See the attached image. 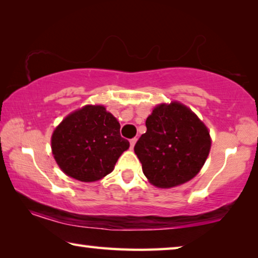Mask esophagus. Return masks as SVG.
Listing matches in <instances>:
<instances>
[{"instance_id":"1","label":"esophagus","mask_w":258,"mask_h":258,"mask_svg":"<svg viewBox=\"0 0 258 258\" xmlns=\"http://www.w3.org/2000/svg\"><path fill=\"white\" fill-rule=\"evenodd\" d=\"M137 141H138V139H137V138H134V139H132V140H130V145H131V149H133V148H134V146H135V143H137Z\"/></svg>"}]
</instances>
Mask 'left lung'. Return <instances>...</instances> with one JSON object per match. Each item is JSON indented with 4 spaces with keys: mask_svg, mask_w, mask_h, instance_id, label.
Instances as JSON below:
<instances>
[{
    "mask_svg": "<svg viewBox=\"0 0 258 258\" xmlns=\"http://www.w3.org/2000/svg\"><path fill=\"white\" fill-rule=\"evenodd\" d=\"M146 126L134 152L152 185L169 189L197 175L211 151L212 138L189 107L178 101L157 104Z\"/></svg>",
    "mask_w": 258,
    "mask_h": 258,
    "instance_id": "obj_1",
    "label": "left lung"
}]
</instances>
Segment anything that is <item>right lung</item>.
<instances>
[{"label": "right lung", "mask_w": 258, "mask_h": 258, "mask_svg": "<svg viewBox=\"0 0 258 258\" xmlns=\"http://www.w3.org/2000/svg\"><path fill=\"white\" fill-rule=\"evenodd\" d=\"M119 130V121L106 107L86 104L54 128L52 155L67 176L82 182L99 181L113 171L120 155L130 148Z\"/></svg>", "instance_id": "1"}]
</instances>
